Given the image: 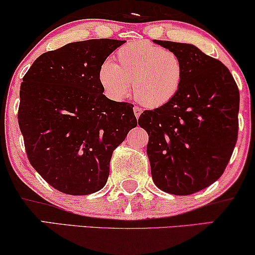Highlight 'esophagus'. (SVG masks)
<instances>
[{"mask_svg":"<svg viewBox=\"0 0 255 255\" xmlns=\"http://www.w3.org/2000/svg\"><path fill=\"white\" fill-rule=\"evenodd\" d=\"M133 112H134V116H135V117H139V116H140V114H141V109L139 108V107H134L133 108Z\"/></svg>","mask_w":255,"mask_h":255,"instance_id":"obj_1","label":"esophagus"}]
</instances>
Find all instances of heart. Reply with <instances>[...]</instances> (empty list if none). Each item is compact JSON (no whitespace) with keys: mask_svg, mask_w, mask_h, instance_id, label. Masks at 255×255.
<instances>
[{"mask_svg":"<svg viewBox=\"0 0 255 255\" xmlns=\"http://www.w3.org/2000/svg\"><path fill=\"white\" fill-rule=\"evenodd\" d=\"M116 63L105 61L98 79L105 94L114 101H122L130 92L146 108L166 105L180 91L185 65L176 52L151 42H130L118 49Z\"/></svg>","mask_w":255,"mask_h":255,"instance_id":"1","label":"heart"}]
</instances>
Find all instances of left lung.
Segmentation results:
<instances>
[{
    "mask_svg": "<svg viewBox=\"0 0 255 255\" xmlns=\"http://www.w3.org/2000/svg\"><path fill=\"white\" fill-rule=\"evenodd\" d=\"M154 43L181 57L184 83L170 103L145 110L138 124L148 134L146 153L153 183L187 196L219 179L238 139L239 89L219 59L186 43Z\"/></svg>",
    "mask_w": 255,
    "mask_h": 255,
    "instance_id": "obj_1",
    "label": "left lung"
}]
</instances>
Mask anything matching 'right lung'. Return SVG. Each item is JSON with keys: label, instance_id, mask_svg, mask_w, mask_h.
Here are the masks:
<instances>
[{"label": "right lung", "instance_id": "add662e5", "mask_svg": "<svg viewBox=\"0 0 255 255\" xmlns=\"http://www.w3.org/2000/svg\"><path fill=\"white\" fill-rule=\"evenodd\" d=\"M125 41L74 42L44 52L19 90L18 125L31 166L63 193L85 196L107 184L112 152L137 127L133 105L105 97L101 65Z\"/></svg>", "mask_w": 255, "mask_h": 255}]
</instances>
